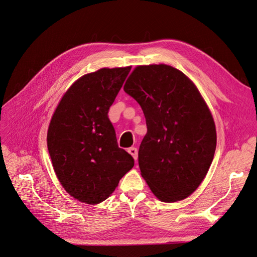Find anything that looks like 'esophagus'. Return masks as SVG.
<instances>
[{"label": "esophagus", "instance_id": "esophagus-1", "mask_svg": "<svg viewBox=\"0 0 257 257\" xmlns=\"http://www.w3.org/2000/svg\"><path fill=\"white\" fill-rule=\"evenodd\" d=\"M127 152L132 155V157L134 158V160H135V161L137 160V158H138V153H137V149H136L135 147H131V148H128Z\"/></svg>", "mask_w": 257, "mask_h": 257}]
</instances>
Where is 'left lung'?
<instances>
[{
  "label": "left lung",
  "mask_w": 257,
  "mask_h": 257,
  "mask_svg": "<svg viewBox=\"0 0 257 257\" xmlns=\"http://www.w3.org/2000/svg\"><path fill=\"white\" fill-rule=\"evenodd\" d=\"M124 91L146 118L148 131L138 151L143 178L165 203L190 196L206 177L216 147L212 114L195 84L173 66L142 65Z\"/></svg>",
  "instance_id": "8db88e82"
}]
</instances>
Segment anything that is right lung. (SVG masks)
<instances>
[{"label": "right lung", "instance_id": "add662e5", "mask_svg": "<svg viewBox=\"0 0 257 257\" xmlns=\"http://www.w3.org/2000/svg\"><path fill=\"white\" fill-rule=\"evenodd\" d=\"M131 66L100 68L76 80L54 111L47 134L52 166L65 191L96 205L110 196L134 159L116 143L108 111Z\"/></svg>", "mask_w": 257, "mask_h": 257}]
</instances>
